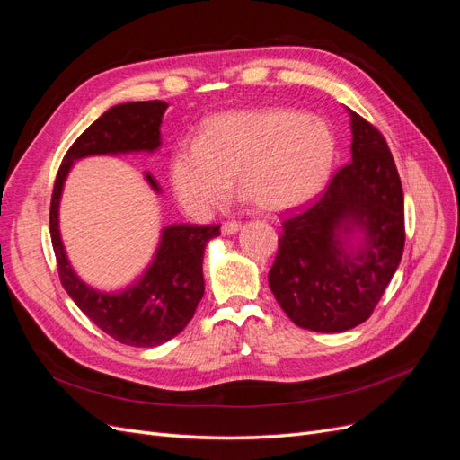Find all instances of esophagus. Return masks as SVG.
<instances>
[{"label": "esophagus", "instance_id": "34e87169", "mask_svg": "<svg viewBox=\"0 0 460 460\" xmlns=\"http://www.w3.org/2000/svg\"><path fill=\"white\" fill-rule=\"evenodd\" d=\"M240 228H242L240 222H225V225H222V228H220V232L225 235H232L235 232H240Z\"/></svg>", "mask_w": 460, "mask_h": 460}]
</instances>
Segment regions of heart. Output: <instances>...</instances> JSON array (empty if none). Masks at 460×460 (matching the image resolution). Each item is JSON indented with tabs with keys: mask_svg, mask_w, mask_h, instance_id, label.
Returning <instances> with one entry per match:
<instances>
[{
	"mask_svg": "<svg viewBox=\"0 0 460 460\" xmlns=\"http://www.w3.org/2000/svg\"><path fill=\"white\" fill-rule=\"evenodd\" d=\"M336 161V137L323 119L294 109H243L208 117L199 140L172 149L169 180L178 205L198 220L226 198L232 178L267 213L318 196Z\"/></svg>",
	"mask_w": 460,
	"mask_h": 460,
	"instance_id": "1",
	"label": "heart"
}]
</instances>
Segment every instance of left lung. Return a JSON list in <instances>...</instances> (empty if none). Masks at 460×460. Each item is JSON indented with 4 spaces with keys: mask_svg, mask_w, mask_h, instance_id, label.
Segmentation results:
<instances>
[{
    "mask_svg": "<svg viewBox=\"0 0 460 460\" xmlns=\"http://www.w3.org/2000/svg\"><path fill=\"white\" fill-rule=\"evenodd\" d=\"M351 163L282 222L269 286L301 328L333 333L372 314L405 247V201L384 136L349 111Z\"/></svg>",
    "mask_w": 460,
    "mask_h": 460,
    "instance_id": "obj_1",
    "label": "left lung"
}]
</instances>
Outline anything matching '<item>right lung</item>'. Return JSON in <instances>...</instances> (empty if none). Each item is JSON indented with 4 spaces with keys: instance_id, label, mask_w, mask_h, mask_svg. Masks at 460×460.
<instances>
[{
    "instance_id": "1",
    "label": "right lung",
    "mask_w": 460,
    "mask_h": 460,
    "mask_svg": "<svg viewBox=\"0 0 460 460\" xmlns=\"http://www.w3.org/2000/svg\"><path fill=\"white\" fill-rule=\"evenodd\" d=\"M169 103L132 102L111 107L80 134L66 151L55 178L49 234L65 291L92 323L111 338L132 347H155L186 328L203 297V255L220 226L171 225L163 228L157 252L146 272L122 291H100L80 280L68 262L59 232V201L75 161L92 155L157 151L161 122ZM147 184L159 193L157 180L146 172Z\"/></svg>"
}]
</instances>
